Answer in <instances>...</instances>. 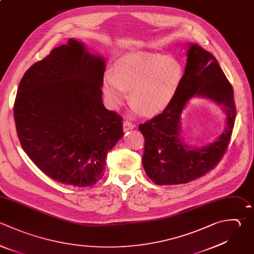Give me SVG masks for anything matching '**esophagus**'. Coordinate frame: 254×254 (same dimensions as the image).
Returning <instances> with one entry per match:
<instances>
[{"mask_svg": "<svg viewBox=\"0 0 254 254\" xmlns=\"http://www.w3.org/2000/svg\"><path fill=\"white\" fill-rule=\"evenodd\" d=\"M135 127H136V125H135V124H133V123H132V122H130V121L125 120V121L123 122V129H124V131L132 130V129H134Z\"/></svg>", "mask_w": 254, "mask_h": 254, "instance_id": "esophagus-1", "label": "esophagus"}]
</instances>
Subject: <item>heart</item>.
<instances>
[{
	"instance_id": "obj_1",
	"label": "heart",
	"mask_w": 254,
	"mask_h": 254,
	"mask_svg": "<svg viewBox=\"0 0 254 254\" xmlns=\"http://www.w3.org/2000/svg\"><path fill=\"white\" fill-rule=\"evenodd\" d=\"M184 70L179 62L159 54H140L120 60L105 76L103 93L113 108L127 99L144 115L164 110L178 93Z\"/></svg>"
}]
</instances>
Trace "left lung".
<instances>
[{"label": "left lung", "instance_id": "8db88e82", "mask_svg": "<svg viewBox=\"0 0 254 254\" xmlns=\"http://www.w3.org/2000/svg\"><path fill=\"white\" fill-rule=\"evenodd\" d=\"M187 65L178 93L164 111L139 125L144 136L143 166L157 185H178L193 181L212 170L227 150L236 116L233 89L216 59L190 44ZM193 96L212 100L227 115L225 131L213 143L192 148L180 138L182 110Z\"/></svg>", "mask_w": 254, "mask_h": 254}]
</instances>
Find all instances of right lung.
<instances>
[{"label":"right lung","instance_id":"right-lung-1","mask_svg":"<svg viewBox=\"0 0 254 254\" xmlns=\"http://www.w3.org/2000/svg\"><path fill=\"white\" fill-rule=\"evenodd\" d=\"M104 71L102 58L69 39L33 64L19 84L14 118L20 143L57 182L96 184L108 151L123 136L122 117L102 102Z\"/></svg>","mask_w":254,"mask_h":254}]
</instances>
